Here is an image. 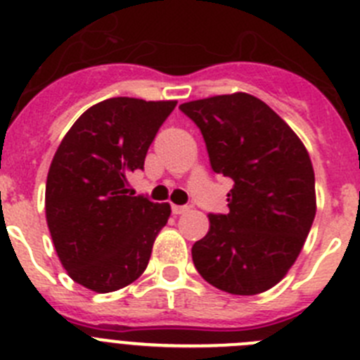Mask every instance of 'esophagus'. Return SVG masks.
Segmentation results:
<instances>
[{
	"label": "esophagus",
	"mask_w": 360,
	"mask_h": 360,
	"mask_svg": "<svg viewBox=\"0 0 360 360\" xmlns=\"http://www.w3.org/2000/svg\"><path fill=\"white\" fill-rule=\"evenodd\" d=\"M171 210H173L174 216H180V214H186L189 210L187 205H171Z\"/></svg>",
	"instance_id": "obj_1"
}]
</instances>
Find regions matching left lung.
<instances>
[{
    "label": "left lung",
    "instance_id": "left-lung-1",
    "mask_svg": "<svg viewBox=\"0 0 360 360\" xmlns=\"http://www.w3.org/2000/svg\"><path fill=\"white\" fill-rule=\"evenodd\" d=\"M202 130L214 173L233 180L229 214H210L193 246L198 273L230 295L268 291L298 259L316 216L311 157L259 98L221 94L180 105Z\"/></svg>",
    "mask_w": 360,
    "mask_h": 360
}]
</instances>
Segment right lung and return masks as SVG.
I'll list each match as a JSON object with an SVG mask.
<instances>
[{
    "mask_svg": "<svg viewBox=\"0 0 360 360\" xmlns=\"http://www.w3.org/2000/svg\"><path fill=\"white\" fill-rule=\"evenodd\" d=\"M174 107V100L108 98L87 108L55 151L46 221L68 275L91 291H117L139 278L169 219V203L131 196L128 176L143 169Z\"/></svg>",
    "mask_w": 360,
    "mask_h": 360,
    "instance_id": "1",
    "label": "right lung"
}]
</instances>
